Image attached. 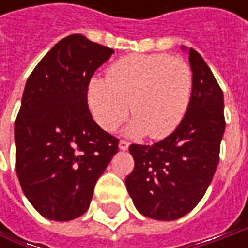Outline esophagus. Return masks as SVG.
Masks as SVG:
<instances>
[{"instance_id":"obj_1","label":"esophagus","mask_w":248,"mask_h":248,"mask_svg":"<svg viewBox=\"0 0 248 248\" xmlns=\"http://www.w3.org/2000/svg\"><path fill=\"white\" fill-rule=\"evenodd\" d=\"M128 146H129V143L127 142V140H124V139H123V140H120V143H119L120 150H127Z\"/></svg>"}]
</instances>
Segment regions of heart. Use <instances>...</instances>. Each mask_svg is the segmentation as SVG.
Listing matches in <instances>:
<instances>
[{"label":"heart","instance_id":"1","mask_svg":"<svg viewBox=\"0 0 248 248\" xmlns=\"http://www.w3.org/2000/svg\"><path fill=\"white\" fill-rule=\"evenodd\" d=\"M193 93L189 63L167 53L129 55L114 62L106 80L93 77L87 98L91 113L106 131H114L131 113V135L166 138L185 117Z\"/></svg>","mask_w":248,"mask_h":248}]
</instances>
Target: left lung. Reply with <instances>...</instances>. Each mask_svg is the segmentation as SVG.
<instances>
[{
    "mask_svg": "<svg viewBox=\"0 0 248 248\" xmlns=\"http://www.w3.org/2000/svg\"><path fill=\"white\" fill-rule=\"evenodd\" d=\"M189 63L193 93L181 124L160 142L129 146L135 166L125 186L137 210L152 219L175 221L190 213L204 196L219 161L224 93L193 48Z\"/></svg>",
    "mask_w": 248,
    "mask_h": 248,
    "instance_id": "8db88e82",
    "label": "left lung"
}]
</instances>
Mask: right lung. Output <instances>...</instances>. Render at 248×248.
I'll return each instance as SVG.
<instances>
[{
  "instance_id": "1",
  "label": "right lung",
  "mask_w": 248,
  "mask_h": 248,
  "mask_svg": "<svg viewBox=\"0 0 248 248\" xmlns=\"http://www.w3.org/2000/svg\"><path fill=\"white\" fill-rule=\"evenodd\" d=\"M114 51L81 34L61 40L27 78L15 121L16 172L44 218L70 221L90 207L119 139L92 119L87 90Z\"/></svg>"
}]
</instances>
